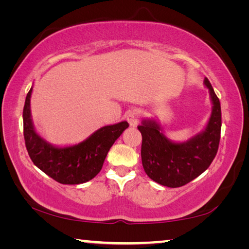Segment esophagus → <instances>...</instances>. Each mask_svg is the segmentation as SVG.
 <instances>
[{"instance_id": "34e87169", "label": "esophagus", "mask_w": 249, "mask_h": 249, "mask_svg": "<svg viewBox=\"0 0 249 249\" xmlns=\"http://www.w3.org/2000/svg\"><path fill=\"white\" fill-rule=\"evenodd\" d=\"M141 116H142V111H140V109L137 108H134L127 113L126 119H127L129 125L132 126V127H135V126H137L138 122H140Z\"/></svg>"}]
</instances>
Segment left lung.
<instances>
[{"label":"left lung","mask_w":249,"mask_h":249,"mask_svg":"<svg viewBox=\"0 0 249 249\" xmlns=\"http://www.w3.org/2000/svg\"><path fill=\"white\" fill-rule=\"evenodd\" d=\"M212 111L205 127L185 142L168 138L156 119H144L138 129L142 133V162L151 180L169 188L187 184L208 169L215 158L221 136L222 114L220 100L208 78Z\"/></svg>","instance_id":"8db88e82"}]
</instances>
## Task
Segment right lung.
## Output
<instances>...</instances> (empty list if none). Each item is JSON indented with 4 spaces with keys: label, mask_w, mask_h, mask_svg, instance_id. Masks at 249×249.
Returning <instances> with one entry per match:
<instances>
[{
    "label": "right lung",
    "mask_w": 249,
    "mask_h": 249,
    "mask_svg": "<svg viewBox=\"0 0 249 249\" xmlns=\"http://www.w3.org/2000/svg\"><path fill=\"white\" fill-rule=\"evenodd\" d=\"M33 87L23 109L25 145L37 168L62 184H80L93 179L102 169L109 148L128 127L126 121L95 130L79 144L53 145L40 136L34 126L31 112Z\"/></svg>",
    "instance_id": "add662e5"
}]
</instances>
